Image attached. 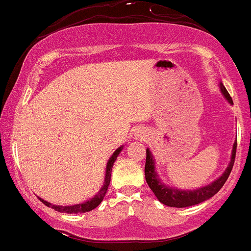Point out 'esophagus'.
Returning a JSON list of instances; mask_svg holds the SVG:
<instances>
[{
    "label": "esophagus",
    "mask_w": 251,
    "mask_h": 251,
    "mask_svg": "<svg viewBox=\"0 0 251 251\" xmlns=\"http://www.w3.org/2000/svg\"><path fill=\"white\" fill-rule=\"evenodd\" d=\"M133 137H134V139H139V140L145 139V137H146V131H144L143 128L135 129L134 133H133Z\"/></svg>",
    "instance_id": "esophagus-1"
}]
</instances>
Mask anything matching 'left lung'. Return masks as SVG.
<instances>
[{
    "instance_id": "1",
    "label": "left lung",
    "mask_w": 251,
    "mask_h": 251,
    "mask_svg": "<svg viewBox=\"0 0 251 251\" xmlns=\"http://www.w3.org/2000/svg\"><path fill=\"white\" fill-rule=\"evenodd\" d=\"M220 89L222 96L226 98V100L230 105H234L231 97L227 93L226 88L224 85L220 82ZM236 148H237V139L235 140L234 145H232L231 158L227 164L226 171L222 174L217 179L208 184V185L201 186L195 190H181L174 188V186L166 185L163 183L162 179L158 176L155 171V159L150 151V149H146V163H145V178L146 183L149 184L150 189L153 191V194L157 200L163 203L164 205L172 206V208H186V206H192L196 204H200L201 201H208L212 196H215L220 191L222 186L224 185L227 177H229L230 172H231L232 166H234L235 155H236Z\"/></svg>"
}]
</instances>
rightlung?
<instances>
[{
  "label": "right lung",
  "instance_id": "right-lung-1",
  "mask_svg": "<svg viewBox=\"0 0 251 251\" xmlns=\"http://www.w3.org/2000/svg\"><path fill=\"white\" fill-rule=\"evenodd\" d=\"M124 145L118 148L116 151L113 152V154L109 157L107 165H106V171H105V178H103V185L101 189L99 190V192H97V195L94 197H92L91 200L83 201V203L74 204V205H55V204H51L50 201L42 200V198L39 197V200L45 204L48 208L54 209L55 211L59 212H65V214H83V212L92 211L93 209H96L100 203H101L103 197H105L106 192H107L109 181H111V174H112V168H113V164L117 160V157L119 155L120 152L123 151Z\"/></svg>",
  "mask_w": 251,
  "mask_h": 251
}]
</instances>
